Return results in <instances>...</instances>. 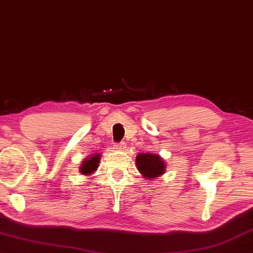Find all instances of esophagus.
Wrapping results in <instances>:
<instances>
[{
    "instance_id": "34e87169",
    "label": "esophagus",
    "mask_w": 253,
    "mask_h": 253,
    "mask_svg": "<svg viewBox=\"0 0 253 253\" xmlns=\"http://www.w3.org/2000/svg\"><path fill=\"white\" fill-rule=\"evenodd\" d=\"M114 148H115V149H118V150H125V148H126V142H125V141L117 142V144L114 145Z\"/></svg>"
}]
</instances>
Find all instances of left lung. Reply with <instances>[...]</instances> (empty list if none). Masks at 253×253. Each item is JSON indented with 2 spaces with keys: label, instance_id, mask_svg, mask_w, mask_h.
Instances as JSON below:
<instances>
[{
  "label": "left lung",
  "instance_id": "8db88e82",
  "mask_svg": "<svg viewBox=\"0 0 253 253\" xmlns=\"http://www.w3.org/2000/svg\"><path fill=\"white\" fill-rule=\"evenodd\" d=\"M136 165L138 170L146 178H149V180L165 171V163L158 155L138 154L136 157Z\"/></svg>",
  "mask_w": 253,
  "mask_h": 253
}]
</instances>
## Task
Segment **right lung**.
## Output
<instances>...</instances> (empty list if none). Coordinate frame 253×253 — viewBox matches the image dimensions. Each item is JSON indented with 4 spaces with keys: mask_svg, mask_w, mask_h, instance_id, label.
<instances>
[{
    "mask_svg": "<svg viewBox=\"0 0 253 253\" xmlns=\"http://www.w3.org/2000/svg\"><path fill=\"white\" fill-rule=\"evenodd\" d=\"M99 155H94L91 156L90 158L86 159L85 162H83V165L81 167V172L83 174H88L93 172L96 168H97V165L99 163Z\"/></svg>",
    "mask_w": 253,
    "mask_h": 253,
    "instance_id": "right-lung-1",
    "label": "right lung"
}]
</instances>
